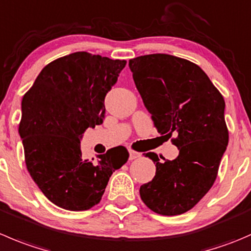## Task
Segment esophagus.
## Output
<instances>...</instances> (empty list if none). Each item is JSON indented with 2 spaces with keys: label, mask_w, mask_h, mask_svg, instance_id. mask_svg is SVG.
<instances>
[{
  "label": "esophagus",
  "mask_w": 251,
  "mask_h": 251,
  "mask_svg": "<svg viewBox=\"0 0 251 251\" xmlns=\"http://www.w3.org/2000/svg\"><path fill=\"white\" fill-rule=\"evenodd\" d=\"M128 153H130V159L131 160L136 159V158H138V157H141V153L136 152V151H133V150H128Z\"/></svg>",
  "instance_id": "1"
}]
</instances>
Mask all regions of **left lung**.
<instances>
[{"label":"left lung","mask_w":251,"mask_h":251,"mask_svg":"<svg viewBox=\"0 0 251 251\" xmlns=\"http://www.w3.org/2000/svg\"><path fill=\"white\" fill-rule=\"evenodd\" d=\"M136 88L160 135L179 150L175 159L155 163V175L141 185L145 205L162 216L187 212L208 193L228 145L225 99L196 64L168 53L128 61Z\"/></svg>","instance_id":"left-lung-1"}]
</instances>
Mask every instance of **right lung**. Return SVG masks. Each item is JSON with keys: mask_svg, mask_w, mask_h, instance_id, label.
Instances as JSON below:
<instances>
[{"mask_svg": "<svg viewBox=\"0 0 251 251\" xmlns=\"http://www.w3.org/2000/svg\"><path fill=\"white\" fill-rule=\"evenodd\" d=\"M125 60L78 51L46 65L22 100L19 135L29 174L53 205L86 211L100 202L111 174L128 159L124 146L93 162L83 159L81 138L103 124L106 93Z\"/></svg>", "mask_w": 251, "mask_h": 251, "instance_id": "1", "label": "right lung"}]
</instances>
